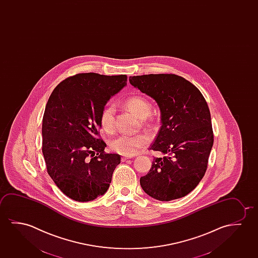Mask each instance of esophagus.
<instances>
[{
  "label": "esophagus",
  "instance_id": "obj_1",
  "mask_svg": "<svg viewBox=\"0 0 258 258\" xmlns=\"http://www.w3.org/2000/svg\"><path fill=\"white\" fill-rule=\"evenodd\" d=\"M131 158L133 157H132V156H123V157L121 158V161H127V160H128V159H131Z\"/></svg>",
  "mask_w": 258,
  "mask_h": 258
}]
</instances>
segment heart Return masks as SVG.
Wrapping results in <instances>:
<instances>
[{"instance_id":"obj_1","label":"heart","mask_w":258,"mask_h":258,"mask_svg":"<svg viewBox=\"0 0 258 258\" xmlns=\"http://www.w3.org/2000/svg\"><path fill=\"white\" fill-rule=\"evenodd\" d=\"M124 106L140 119H146L152 111L151 103L141 96L128 97L124 102ZM114 114L115 107L112 105H106L101 112L99 123L106 132H111L114 127ZM149 141V137L146 134L120 135L111 140L110 148L124 156H133L139 153V150L147 146Z\"/></svg>"}]
</instances>
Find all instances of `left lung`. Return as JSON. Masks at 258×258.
<instances>
[{
  "label": "left lung",
  "mask_w": 258,
  "mask_h": 258,
  "mask_svg": "<svg viewBox=\"0 0 258 258\" xmlns=\"http://www.w3.org/2000/svg\"><path fill=\"white\" fill-rule=\"evenodd\" d=\"M131 85L153 97L161 110V126L150 149L164 156L154 158L140 178L147 195L161 202L182 198L205 175L214 143L209 106L201 91L176 75L131 76Z\"/></svg>",
  "instance_id": "8db88e82"
}]
</instances>
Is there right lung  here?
Returning a JSON list of instances; mask_svg holds the SVG:
<instances>
[{"label":"right lung","mask_w":258,"mask_h":258,"mask_svg":"<svg viewBox=\"0 0 258 258\" xmlns=\"http://www.w3.org/2000/svg\"><path fill=\"white\" fill-rule=\"evenodd\" d=\"M127 85V75L78 74L54 89L42 119L47 171L63 195L86 202L105 195L120 162L105 153L99 116L109 99Z\"/></svg>","instance_id":"right-lung-1"}]
</instances>
